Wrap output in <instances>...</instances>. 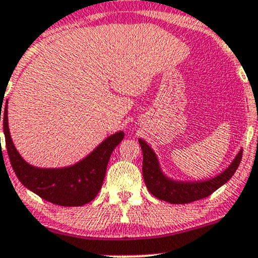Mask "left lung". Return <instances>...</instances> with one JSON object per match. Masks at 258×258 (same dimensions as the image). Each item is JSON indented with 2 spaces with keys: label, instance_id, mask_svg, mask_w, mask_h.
<instances>
[{
  "label": "left lung",
  "instance_id": "1",
  "mask_svg": "<svg viewBox=\"0 0 258 258\" xmlns=\"http://www.w3.org/2000/svg\"><path fill=\"white\" fill-rule=\"evenodd\" d=\"M142 152H143V178L148 190L160 200L170 204H188L204 199L217 190L221 185L227 183L238 170L242 158V150L224 172L215 178L197 183H180L167 179L159 168L158 159L155 154L144 141L139 139Z\"/></svg>",
  "mask_w": 258,
  "mask_h": 258
}]
</instances>
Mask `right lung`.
<instances>
[{
    "instance_id": "obj_1",
    "label": "right lung",
    "mask_w": 258,
    "mask_h": 258,
    "mask_svg": "<svg viewBox=\"0 0 258 258\" xmlns=\"http://www.w3.org/2000/svg\"><path fill=\"white\" fill-rule=\"evenodd\" d=\"M0 121L4 122V132L8 156L18 179L42 199L60 206H82L97 197L105 177L106 166L112 150L125 137L123 132H117L106 138L87 158L76 165L65 168H36L26 164L17 152L8 130L7 105ZM1 139V138H0Z\"/></svg>"
}]
</instances>
